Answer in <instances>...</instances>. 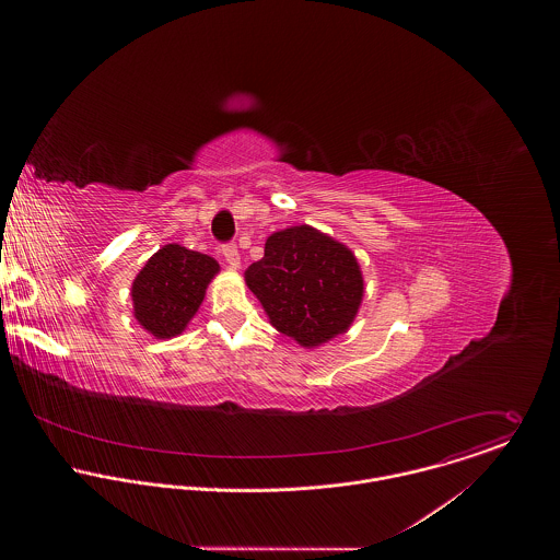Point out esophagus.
Here are the masks:
<instances>
[{"mask_svg": "<svg viewBox=\"0 0 560 560\" xmlns=\"http://www.w3.org/2000/svg\"><path fill=\"white\" fill-rule=\"evenodd\" d=\"M222 254H224L226 262H229L233 269H237V267H240V249H237V245H235V243H224V245H222Z\"/></svg>", "mask_w": 560, "mask_h": 560, "instance_id": "1", "label": "esophagus"}]
</instances>
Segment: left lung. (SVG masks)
<instances>
[{
	"label": "left lung",
	"instance_id": "obj_1",
	"mask_svg": "<svg viewBox=\"0 0 560 560\" xmlns=\"http://www.w3.org/2000/svg\"><path fill=\"white\" fill-rule=\"evenodd\" d=\"M245 282L271 325L304 347L347 331L364 293L351 249L311 226L273 233Z\"/></svg>",
	"mask_w": 560,
	"mask_h": 560
}]
</instances>
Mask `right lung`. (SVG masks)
Here are the masks:
<instances>
[{"label":"right lung","mask_w":560,"mask_h":560,"mask_svg":"<svg viewBox=\"0 0 560 560\" xmlns=\"http://www.w3.org/2000/svg\"><path fill=\"white\" fill-rule=\"evenodd\" d=\"M218 260L178 243L163 245L133 280L131 298L140 325L158 338L185 329L205 300Z\"/></svg>","instance_id":"1"}]
</instances>
